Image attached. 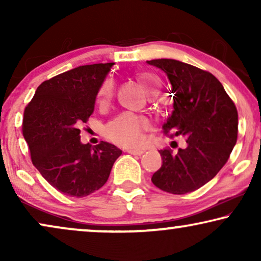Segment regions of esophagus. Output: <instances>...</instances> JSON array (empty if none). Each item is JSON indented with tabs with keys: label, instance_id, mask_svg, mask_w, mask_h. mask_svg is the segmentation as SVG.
<instances>
[{
	"label": "esophagus",
	"instance_id": "obj_1",
	"mask_svg": "<svg viewBox=\"0 0 261 261\" xmlns=\"http://www.w3.org/2000/svg\"><path fill=\"white\" fill-rule=\"evenodd\" d=\"M129 154H133V155H141L144 154V151L142 149H128L127 151Z\"/></svg>",
	"mask_w": 261,
	"mask_h": 261
}]
</instances>
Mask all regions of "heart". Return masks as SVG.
<instances>
[{"mask_svg":"<svg viewBox=\"0 0 261 261\" xmlns=\"http://www.w3.org/2000/svg\"><path fill=\"white\" fill-rule=\"evenodd\" d=\"M138 81L147 95L159 91V81L154 74L141 72L138 74ZM114 94H115V82L112 78H106L99 84L96 98L99 105L106 106L112 101ZM144 132L145 122L140 117L132 113H123L107 124L105 134L114 144L127 148H139L145 144Z\"/></svg>","mask_w":261,"mask_h":261,"instance_id":"1","label":"heart"}]
</instances>
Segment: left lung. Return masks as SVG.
<instances>
[{"mask_svg":"<svg viewBox=\"0 0 261 261\" xmlns=\"http://www.w3.org/2000/svg\"><path fill=\"white\" fill-rule=\"evenodd\" d=\"M147 63L163 70L172 85V112L164 133L183 135L187 141L177 153L160 151L163 165L153 173L152 183L170 194H188L212 180L229 159L238 139L237 107L208 71L174 59Z\"/></svg>","mask_w":261,"mask_h":261,"instance_id":"8db88e82","label":"left lung"}]
</instances>
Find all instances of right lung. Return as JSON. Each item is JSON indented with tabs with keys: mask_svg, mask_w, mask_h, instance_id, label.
Returning <instances> with one entry per match:
<instances>
[{
	"mask_svg": "<svg viewBox=\"0 0 261 261\" xmlns=\"http://www.w3.org/2000/svg\"><path fill=\"white\" fill-rule=\"evenodd\" d=\"M114 63L78 66L42 82L23 113L22 134L41 176L64 195L85 197L101 189L122 151L81 142L78 126L94 113L99 84Z\"/></svg>",
	"mask_w": 261,
	"mask_h": 261,
	"instance_id": "1",
	"label": "right lung"
}]
</instances>
